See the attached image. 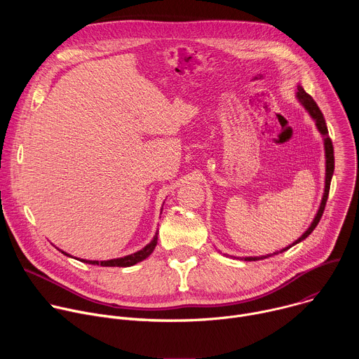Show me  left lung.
<instances>
[{
    "label": "left lung",
    "instance_id": "1",
    "mask_svg": "<svg viewBox=\"0 0 359 359\" xmlns=\"http://www.w3.org/2000/svg\"><path fill=\"white\" fill-rule=\"evenodd\" d=\"M298 92H297V97L298 100L302 104V107L309 111V114L313 116V119L316 121V125L318 128V130L321 132V135L324 136V144H325V159H327V173H325V190H324V196H323V201H321V206H320V210L314 219V222L311 223V226L309 227V230H306L295 243H292L290 247H292L294 244L302 241L304 238L309 237L314 229L317 227V224L320 223L321 217H323V213H324V209H325V204H327V200H328V193H330V184H331V179H332V173H334V146H332V140L331 137L328 136V129H327V123H325V119H324V115L323 112L320 111L317 102L306 93L302 86H297ZM290 247L287 248H283L280 252L288 250ZM276 254V252H274ZM270 257V255H262V257H244V262H255V260H262V259H267Z\"/></svg>",
    "mask_w": 359,
    "mask_h": 359
}]
</instances>
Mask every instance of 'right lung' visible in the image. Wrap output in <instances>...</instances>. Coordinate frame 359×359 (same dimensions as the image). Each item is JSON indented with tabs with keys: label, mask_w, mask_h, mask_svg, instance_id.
I'll use <instances>...</instances> for the list:
<instances>
[{
	"label": "right lung",
	"mask_w": 359,
	"mask_h": 359,
	"mask_svg": "<svg viewBox=\"0 0 359 359\" xmlns=\"http://www.w3.org/2000/svg\"><path fill=\"white\" fill-rule=\"evenodd\" d=\"M156 244H158V233H156V236L153 237V240L144 248H142L140 251H136V252H133L130 255H126V257L115 259V260H108V262H100V263L99 262H89V260H81V262L88 263V264H93V266H99L100 264V266H104V267H130V266L144 260L146 257H149V255L151 254V251L155 250ZM64 254L68 255L67 252H64Z\"/></svg>",
	"instance_id": "right-lung-1"
}]
</instances>
